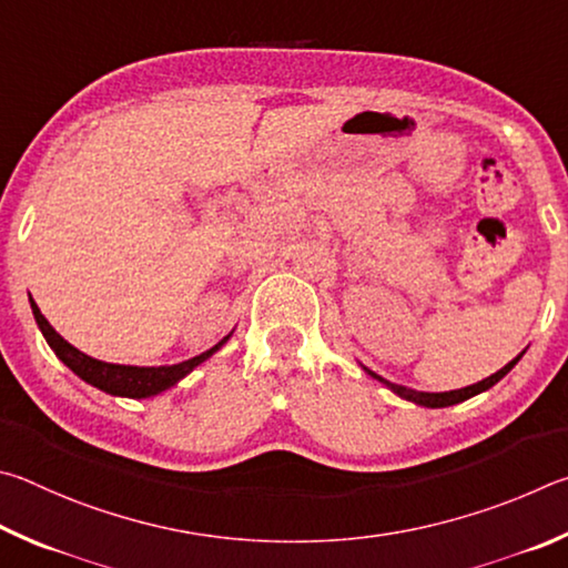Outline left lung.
Wrapping results in <instances>:
<instances>
[{
    "instance_id": "left-lung-1",
    "label": "left lung",
    "mask_w": 568,
    "mask_h": 568,
    "mask_svg": "<svg viewBox=\"0 0 568 568\" xmlns=\"http://www.w3.org/2000/svg\"><path fill=\"white\" fill-rule=\"evenodd\" d=\"M524 356V352L516 356V359H511L509 364L504 366V369H499L496 374H491L489 379H484V382H479V384H471V386H464V389H456V392H442V394H426V392H414V389H406V386H396V384H389L386 379H382V376H376L374 372H369L372 376H376V379L379 382H384L386 386H392V389L399 394V396H404L406 402H414V404H422V406H432V409H442V406H452V404H459V402H466V399H471V396H476V394H481V392H486V389H491V386L496 384V382H501L506 374H509L511 369H514V364L519 362Z\"/></svg>"
}]
</instances>
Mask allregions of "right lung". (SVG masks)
Segmentation results:
<instances>
[{"instance_id": "right-lung-1", "label": "right lung", "mask_w": 568, "mask_h": 568, "mask_svg": "<svg viewBox=\"0 0 568 568\" xmlns=\"http://www.w3.org/2000/svg\"><path fill=\"white\" fill-rule=\"evenodd\" d=\"M29 304H32V312H34V320L39 324V329H42L47 344L52 346L54 354L62 359L69 369H72L79 379H84L87 384L97 386V389H102L106 394H114V396H129V399H144V396H154L159 392L169 389V386H174L179 379H184V376L194 369V366L202 364L204 359H209L219 346H222L229 336H224L222 342L212 349L194 356V359L182 362V364H174V366H124V364H106V362H99L92 359V356L82 354L79 349H74L72 344L67 339H62L54 329L52 324L44 320V314L39 312V306L34 304L32 296H29Z\"/></svg>"}]
</instances>
